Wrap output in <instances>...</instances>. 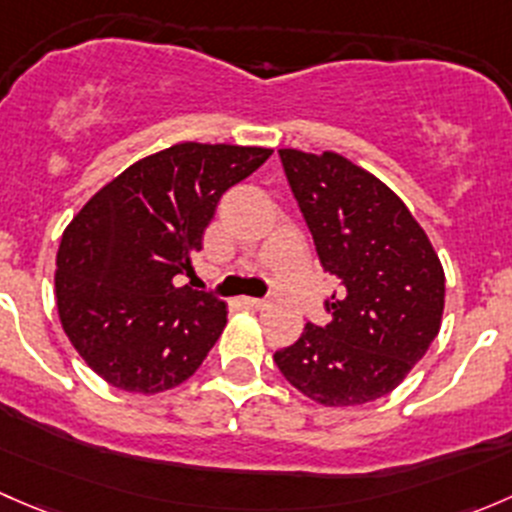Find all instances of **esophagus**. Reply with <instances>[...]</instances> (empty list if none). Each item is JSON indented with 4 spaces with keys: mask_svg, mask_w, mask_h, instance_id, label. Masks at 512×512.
Here are the masks:
<instances>
[{
    "mask_svg": "<svg viewBox=\"0 0 512 512\" xmlns=\"http://www.w3.org/2000/svg\"><path fill=\"white\" fill-rule=\"evenodd\" d=\"M237 302H240V307H245V309H262V299H257V297H240L237 299Z\"/></svg>",
    "mask_w": 512,
    "mask_h": 512,
    "instance_id": "obj_1",
    "label": "esophagus"
}]
</instances>
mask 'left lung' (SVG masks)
<instances>
[{
	"mask_svg": "<svg viewBox=\"0 0 512 512\" xmlns=\"http://www.w3.org/2000/svg\"><path fill=\"white\" fill-rule=\"evenodd\" d=\"M285 175L324 272L342 292L327 327L307 324L275 354L282 376L322 406H361L394 391L438 337L446 275L404 200L334 151L282 148Z\"/></svg>",
	"mask_w": 512,
	"mask_h": 512,
	"instance_id": "obj_1",
	"label": "left lung"
}]
</instances>
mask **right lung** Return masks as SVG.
<instances>
[{
  "mask_svg": "<svg viewBox=\"0 0 512 512\" xmlns=\"http://www.w3.org/2000/svg\"><path fill=\"white\" fill-rule=\"evenodd\" d=\"M272 148L175 143L136 160L74 215L56 252V309L81 359L116 389L160 394L198 371L227 304L175 277L193 272L227 188Z\"/></svg>",
  "mask_w": 512,
  "mask_h": 512,
  "instance_id": "right-lung-1",
  "label": "right lung"
}]
</instances>
